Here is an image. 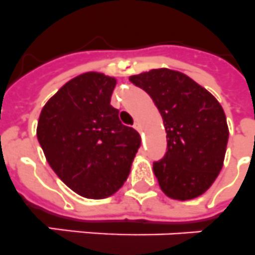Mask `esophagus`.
<instances>
[{
	"label": "esophagus",
	"instance_id": "1",
	"mask_svg": "<svg viewBox=\"0 0 255 255\" xmlns=\"http://www.w3.org/2000/svg\"><path fill=\"white\" fill-rule=\"evenodd\" d=\"M133 128H134V129H136V131H138V132L142 131V127H141V124L138 123V122H136V123L133 124Z\"/></svg>",
	"mask_w": 255,
	"mask_h": 255
}]
</instances>
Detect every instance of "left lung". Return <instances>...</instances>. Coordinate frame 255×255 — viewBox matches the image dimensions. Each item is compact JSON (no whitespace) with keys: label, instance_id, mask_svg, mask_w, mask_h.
I'll return each mask as SVG.
<instances>
[{"label":"left lung","instance_id":"8db88e82","mask_svg":"<svg viewBox=\"0 0 255 255\" xmlns=\"http://www.w3.org/2000/svg\"><path fill=\"white\" fill-rule=\"evenodd\" d=\"M129 81L150 96L163 119L167 151L153 164L160 189L179 201L204 194L223 167L230 134L223 108L183 72L157 68Z\"/></svg>","mask_w":255,"mask_h":255}]
</instances>
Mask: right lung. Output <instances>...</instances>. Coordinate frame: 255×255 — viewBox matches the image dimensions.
I'll use <instances>...</instances> for the list:
<instances>
[{"label":"right lung","instance_id":"1","mask_svg":"<svg viewBox=\"0 0 255 255\" xmlns=\"http://www.w3.org/2000/svg\"><path fill=\"white\" fill-rule=\"evenodd\" d=\"M117 80L85 72L67 81L42 108L37 140L50 167L75 193L101 200L127 180L141 145L110 105Z\"/></svg>","mask_w":255,"mask_h":255}]
</instances>
